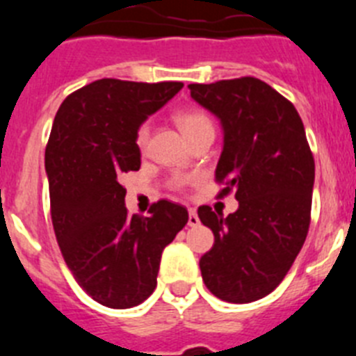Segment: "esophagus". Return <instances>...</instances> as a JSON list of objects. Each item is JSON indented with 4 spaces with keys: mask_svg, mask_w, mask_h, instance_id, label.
I'll list each match as a JSON object with an SVG mask.
<instances>
[{
    "mask_svg": "<svg viewBox=\"0 0 356 356\" xmlns=\"http://www.w3.org/2000/svg\"><path fill=\"white\" fill-rule=\"evenodd\" d=\"M200 225V217H197V213H196V210L194 209H191L188 210V226H197Z\"/></svg>",
    "mask_w": 356,
    "mask_h": 356,
    "instance_id": "obj_1",
    "label": "esophagus"
}]
</instances>
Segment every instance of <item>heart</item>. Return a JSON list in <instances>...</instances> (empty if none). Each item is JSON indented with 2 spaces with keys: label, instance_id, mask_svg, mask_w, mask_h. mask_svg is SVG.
Listing matches in <instances>:
<instances>
[{
  "label": "heart",
  "instance_id": "heart-1",
  "mask_svg": "<svg viewBox=\"0 0 356 356\" xmlns=\"http://www.w3.org/2000/svg\"><path fill=\"white\" fill-rule=\"evenodd\" d=\"M176 124L180 127V130L184 131L185 137H193V135L200 134V131L207 130V128H213L212 119L209 118L205 110L201 108H181L175 114ZM147 137H149V127L147 122L140 124L137 134H135V144L143 149L147 143Z\"/></svg>",
  "mask_w": 356,
  "mask_h": 356
}]
</instances>
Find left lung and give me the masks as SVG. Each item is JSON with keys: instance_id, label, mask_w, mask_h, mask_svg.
I'll use <instances>...</instances> for the list:
<instances>
[{"instance_id": "left-lung-1", "label": "left lung", "mask_w": 356, "mask_h": 356, "mask_svg": "<svg viewBox=\"0 0 356 356\" xmlns=\"http://www.w3.org/2000/svg\"><path fill=\"white\" fill-rule=\"evenodd\" d=\"M194 102L221 121L225 146L216 181L232 191L229 216L197 209L213 232L200 260L207 289L228 303H251L275 291L303 248L310 226L314 155L303 121L287 97L253 76L191 83Z\"/></svg>"}]
</instances>
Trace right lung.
<instances>
[{"instance_id":"right-lung-1","label":"right lung","mask_w":356,"mask_h":356,"mask_svg":"<svg viewBox=\"0 0 356 356\" xmlns=\"http://www.w3.org/2000/svg\"><path fill=\"white\" fill-rule=\"evenodd\" d=\"M181 87L103 78L69 94L53 121L46 172L56 242L78 285L105 307H137L153 294L163 248L188 221L168 200L147 217L128 216L121 185L140 168L139 127Z\"/></svg>"}]
</instances>
